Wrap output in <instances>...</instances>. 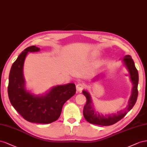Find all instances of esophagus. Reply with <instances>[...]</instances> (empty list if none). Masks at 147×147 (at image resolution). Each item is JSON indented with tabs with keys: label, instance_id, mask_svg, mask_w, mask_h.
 I'll return each mask as SVG.
<instances>
[{
	"label": "esophagus",
	"instance_id": "1",
	"mask_svg": "<svg viewBox=\"0 0 147 147\" xmlns=\"http://www.w3.org/2000/svg\"><path fill=\"white\" fill-rule=\"evenodd\" d=\"M84 85L83 84L78 83L76 85V90L78 92H81L82 90L84 89Z\"/></svg>",
	"mask_w": 147,
	"mask_h": 147
}]
</instances>
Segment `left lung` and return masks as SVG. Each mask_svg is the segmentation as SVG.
Masks as SVG:
<instances>
[{
    "instance_id": "obj_1",
    "label": "left lung",
    "mask_w": 147,
    "mask_h": 147,
    "mask_svg": "<svg viewBox=\"0 0 147 147\" xmlns=\"http://www.w3.org/2000/svg\"><path fill=\"white\" fill-rule=\"evenodd\" d=\"M124 65L126 66L129 71L130 78L132 82L133 87L132 90V94L129 99L128 106L124 109V110H121L117 113H113L112 115H102L95 112L92 104V101L89 92L83 90L82 94L85 95L87 98L86 104L84 107L83 115L85 119L89 123L97 124L100 125H110L116 123L125 116L127 113L136 104L138 97V82H139V73L136 69L135 64L132 58L129 55H125L123 59Z\"/></svg>"
}]
</instances>
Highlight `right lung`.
I'll use <instances>...</instances> for the list:
<instances>
[{
  "label": "right lung",
  "instance_id": "1",
  "mask_svg": "<svg viewBox=\"0 0 147 147\" xmlns=\"http://www.w3.org/2000/svg\"><path fill=\"white\" fill-rule=\"evenodd\" d=\"M40 48L30 46L20 53L13 63L9 74L8 95L12 106L19 114L31 123L49 124L59 118L65 103L76 94L74 83L52 87L44 95H34L25 89L23 69L28 52Z\"/></svg>",
  "mask_w": 147,
  "mask_h": 147
}]
</instances>
